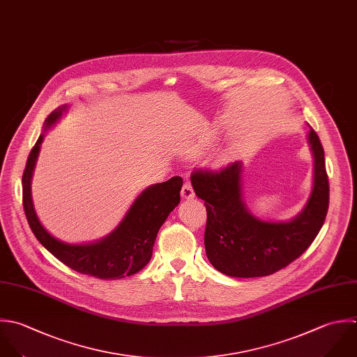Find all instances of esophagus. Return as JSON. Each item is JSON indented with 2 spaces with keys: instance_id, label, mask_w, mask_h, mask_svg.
I'll return each instance as SVG.
<instances>
[{
  "instance_id": "esophagus-1",
  "label": "esophagus",
  "mask_w": 357,
  "mask_h": 357,
  "mask_svg": "<svg viewBox=\"0 0 357 357\" xmlns=\"http://www.w3.org/2000/svg\"><path fill=\"white\" fill-rule=\"evenodd\" d=\"M181 196H182L183 199H192V197H195V190H193L192 183H190L189 181H186V182L183 183L182 190H181Z\"/></svg>"
}]
</instances>
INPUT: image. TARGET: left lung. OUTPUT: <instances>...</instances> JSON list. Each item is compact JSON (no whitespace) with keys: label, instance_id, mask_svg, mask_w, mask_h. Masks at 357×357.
<instances>
[{"label":"left lung","instance_id":"1","mask_svg":"<svg viewBox=\"0 0 357 357\" xmlns=\"http://www.w3.org/2000/svg\"><path fill=\"white\" fill-rule=\"evenodd\" d=\"M307 142L313 154L312 193L305 207L288 221H267L248 208L242 190V161L218 172L192 174L193 190L204 200L207 210L204 246L215 270L236 278L271 275L301 257L313 243L326 221L330 185L324 149L312 128Z\"/></svg>","mask_w":357,"mask_h":357}]
</instances>
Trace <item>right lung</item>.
Wrapping results in <instances>:
<instances>
[{"label": "right lung", "mask_w": 357, "mask_h": 357, "mask_svg": "<svg viewBox=\"0 0 357 357\" xmlns=\"http://www.w3.org/2000/svg\"><path fill=\"white\" fill-rule=\"evenodd\" d=\"M68 111L63 104L44 122V130L31 149L22 176L23 208L37 241L69 268L100 280H121L139 273L151 259L161 225L181 202L182 178L146 188L132 203L118 227L107 236L90 243H66L51 235L40 222L31 197V178L45 132Z\"/></svg>", "instance_id": "obj_1"}]
</instances>
